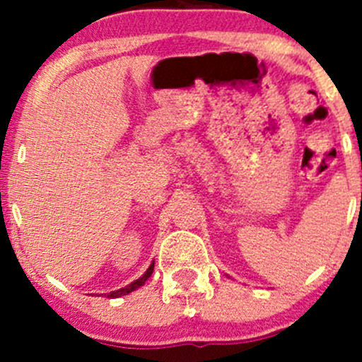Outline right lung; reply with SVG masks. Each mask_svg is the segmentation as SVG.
I'll list each match as a JSON object with an SVG mask.
<instances>
[{"label": "right lung", "instance_id": "obj_1", "mask_svg": "<svg viewBox=\"0 0 362 362\" xmlns=\"http://www.w3.org/2000/svg\"><path fill=\"white\" fill-rule=\"evenodd\" d=\"M152 273V272H151ZM151 273H145L144 276H141V279H138L136 282H133L131 284L129 287H126V289H119V291H113V293H110V296H115V298H119V296H122V294H127V293H131V291H134V289H138V287L140 286H144L145 284V280L148 279V276H151Z\"/></svg>", "mask_w": 362, "mask_h": 362}]
</instances>
